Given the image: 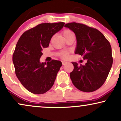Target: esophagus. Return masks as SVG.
Returning a JSON list of instances; mask_svg holds the SVG:
<instances>
[{"instance_id":"34e87169","label":"esophagus","mask_w":121,"mask_h":121,"mask_svg":"<svg viewBox=\"0 0 121 121\" xmlns=\"http://www.w3.org/2000/svg\"><path fill=\"white\" fill-rule=\"evenodd\" d=\"M62 65H64L66 64V61H62Z\"/></svg>"}]
</instances>
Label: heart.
<instances>
[{
	"label": "heart",
	"instance_id": "obj_1",
	"mask_svg": "<svg viewBox=\"0 0 121 121\" xmlns=\"http://www.w3.org/2000/svg\"><path fill=\"white\" fill-rule=\"evenodd\" d=\"M72 34H73V32L69 30H64L63 32H62V34H63L64 37L65 38L66 36H68L69 35ZM69 52H68V51H65V52H62L60 54V56L62 58V59H66V58H68L69 57Z\"/></svg>",
	"mask_w": 121,
	"mask_h": 121
}]
</instances>
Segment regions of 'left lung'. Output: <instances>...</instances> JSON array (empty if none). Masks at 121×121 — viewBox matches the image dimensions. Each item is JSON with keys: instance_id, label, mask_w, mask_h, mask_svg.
<instances>
[{"instance_id": "obj_1", "label": "left lung", "mask_w": 121, "mask_h": 121, "mask_svg": "<svg viewBox=\"0 0 121 121\" xmlns=\"http://www.w3.org/2000/svg\"><path fill=\"white\" fill-rule=\"evenodd\" d=\"M76 35L75 53L87 59L85 65L72 62L74 69L70 77L74 86L85 92L98 89L106 81L113 64L112 47L109 41L96 28L81 23L65 25Z\"/></svg>"}]
</instances>
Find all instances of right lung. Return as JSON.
<instances>
[{"label":"right lung","instance_id":"add662e5","mask_svg":"<svg viewBox=\"0 0 121 121\" xmlns=\"http://www.w3.org/2000/svg\"><path fill=\"white\" fill-rule=\"evenodd\" d=\"M65 23H41L25 31L21 36L12 56L15 74L27 91L44 94L53 85L61 66L60 61L40 63L43 48L49 46L51 38Z\"/></svg>","mask_w":121,"mask_h":121}]
</instances>
